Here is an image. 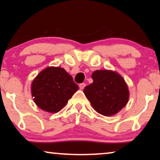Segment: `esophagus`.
<instances>
[{
    "label": "esophagus",
    "instance_id": "1",
    "mask_svg": "<svg viewBox=\"0 0 160 160\" xmlns=\"http://www.w3.org/2000/svg\"><path fill=\"white\" fill-rule=\"evenodd\" d=\"M85 87H86V84H85L84 83H80V84H79L80 89H83Z\"/></svg>",
    "mask_w": 160,
    "mask_h": 160
}]
</instances>
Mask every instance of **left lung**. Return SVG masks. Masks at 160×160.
Masks as SVG:
<instances>
[{
	"label": "left lung",
	"instance_id": "obj_1",
	"mask_svg": "<svg viewBox=\"0 0 160 160\" xmlns=\"http://www.w3.org/2000/svg\"><path fill=\"white\" fill-rule=\"evenodd\" d=\"M93 83L83 92L93 108L104 116H112L127 104L129 91L124 80L116 72L96 71L92 73Z\"/></svg>",
	"mask_w": 160,
	"mask_h": 160
}]
</instances>
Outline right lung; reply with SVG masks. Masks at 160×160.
Segmentation results:
<instances>
[{"mask_svg": "<svg viewBox=\"0 0 160 160\" xmlns=\"http://www.w3.org/2000/svg\"><path fill=\"white\" fill-rule=\"evenodd\" d=\"M78 89L72 76L59 67L44 69L31 86L32 96L36 105L51 113L60 111Z\"/></svg>", "mask_w": 160, "mask_h": 160, "instance_id": "right-lung-1", "label": "right lung"}]
</instances>
